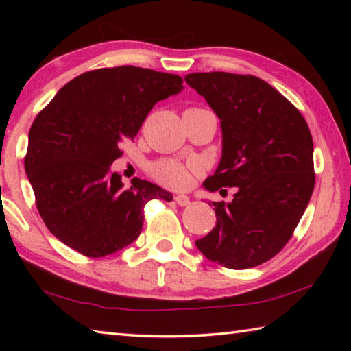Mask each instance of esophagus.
Returning <instances> with one entry per match:
<instances>
[{"mask_svg": "<svg viewBox=\"0 0 351 351\" xmlns=\"http://www.w3.org/2000/svg\"><path fill=\"white\" fill-rule=\"evenodd\" d=\"M175 203H176L178 206H181V207L189 206V204H190V198L187 197V195H176V197H175Z\"/></svg>", "mask_w": 351, "mask_h": 351, "instance_id": "obj_1", "label": "esophagus"}]
</instances>
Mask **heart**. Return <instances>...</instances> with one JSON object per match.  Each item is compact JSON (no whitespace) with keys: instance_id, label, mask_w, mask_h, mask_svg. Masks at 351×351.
Segmentation results:
<instances>
[{"instance_id":"obj_1","label":"heart","mask_w":351,"mask_h":351,"mask_svg":"<svg viewBox=\"0 0 351 351\" xmlns=\"http://www.w3.org/2000/svg\"><path fill=\"white\" fill-rule=\"evenodd\" d=\"M195 165H186L173 159H162L152 165V175L158 182L170 189H184L190 184Z\"/></svg>"}]
</instances>
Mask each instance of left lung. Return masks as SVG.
Returning a JSON list of instances; mask_svg holds the SVG:
<instances>
[{
  "label": "left lung",
  "mask_w": 351,
  "mask_h": 351,
  "mask_svg": "<svg viewBox=\"0 0 351 351\" xmlns=\"http://www.w3.org/2000/svg\"><path fill=\"white\" fill-rule=\"evenodd\" d=\"M186 82L221 121V159L203 186L219 193L235 187L230 203H212L217 226L195 245L224 268H254L282 251L310 203V128L287 97L255 75L193 73Z\"/></svg>",
  "instance_id": "left-lung-1"
}]
</instances>
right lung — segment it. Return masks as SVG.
<instances>
[{"mask_svg": "<svg viewBox=\"0 0 351 351\" xmlns=\"http://www.w3.org/2000/svg\"><path fill=\"white\" fill-rule=\"evenodd\" d=\"M181 90L175 74L102 68L68 82L38 112L25 169L52 235L86 257H105L138 239L148 201H171L167 190L139 178L125 189L110 165L153 106Z\"/></svg>", "mask_w": 351, "mask_h": 351, "instance_id": "add662e5", "label": "right lung"}]
</instances>
